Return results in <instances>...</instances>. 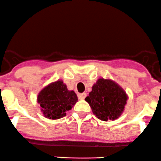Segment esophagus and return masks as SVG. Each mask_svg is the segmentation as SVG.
Masks as SVG:
<instances>
[{
  "label": "esophagus",
  "instance_id": "esophagus-1",
  "mask_svg": "<svg viewBox=\"0 0 161 161\" xmlns=\"http://www.w3.org/2000/svg\"><path fill=\"white\" fill-rule=\"evenodd\" d=\"M86 93H80V94H78V98H79V99H84V98H85V97H86Z\"/></svg>",
  "mask_w": 161,
  "mask_h": 161
}]
</instances>
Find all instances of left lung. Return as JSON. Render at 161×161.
I'll return each instance as SVG.
<instances>
[{
  "mask_svg": "<svg viewBox=\"0 0 161 161\" xmlns=\"http://www.w3.org/2000/svg\"><path fill=\"white\" fill-rule=\"evenodd\" d=\"M128 97L120 85L109 79L99 78L85 98L93 114L103 121L114 120L124 112Z\"/></svg>",
  "mask_w": 161,
  "mask_h": 161,
  "instance_id": "obj_1",
  "label": "left lung"
}]
</instances>
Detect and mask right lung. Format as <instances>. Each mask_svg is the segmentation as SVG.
I'll return each mask as SVG.
<instances>
[{
  "instance_id": "1",
  "label": "right lung",
  "mask_w": 161,
  "mask_h": 161,
  "mask_svg": "<svg viewBox=\"0 0 161 161\" xmlns=\"http://www.w3.org/2000/svg\"><path fill=\"white\" fill-rule=\"evenodd\" d=\"M74 91H69L63 80H57L46 86L39 92L37 103L44 117L56 120L66 115L77 102Z\"/></svg>"
}]
</instances>
